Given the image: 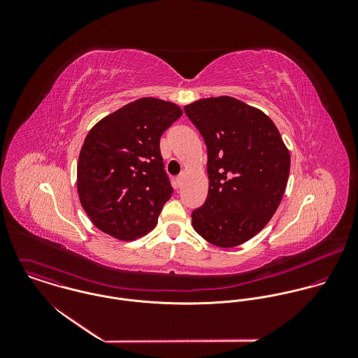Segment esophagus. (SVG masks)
<instances>
[{"instance_id":"esophagus-1","label":"esophagus","mask_w":358,"mask_h":358,"mask_svg":"<svg viewBox=\"0 0 358 358\" xmlns=\"http://www.w3.org/2000/svg\"><path fill=\"white\" fill-rule=\"evenodd\" d=\"M183 182H185V173H180V175L176 178V183H178V186H182Z\"/></svg>"}]
</instances>
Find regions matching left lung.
<instances>
[{"instance_id":"left-lung-1","label":"left lung","mask_w":358,"mask_h":358,"mask_svg":"<svg viewBox=\"0 0 358 358\" xmlns=\"http://www.w3.org/2000/svg\"><path fill=\"white\" fill-rule=\"evenodd\" d=\"M204 138L209 190L192 212L194 230L208 243L231 248L256 236L284 196L291 157L274 122L230 96L185 106Z\"/></svg>"}]
</instances>
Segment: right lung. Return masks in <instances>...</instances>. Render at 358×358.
<instances>
[{"mask_svg": "<svg viewBox=\"0 0 358 358\" xmlns=\"http://www.w3.org/2000/svg\"><path fill=\"white\" fill-rule=\"evenodd\" d=\"M180 115L175 103L142 98L90 131L78 158L77 189L83 208L99 230L134 240L157 224L173 193L159 138Z\"/></svg>", "mask_w": 358, "mask_h": 358, "instance_id": "1", "label": "right lung"}]
</instances>
